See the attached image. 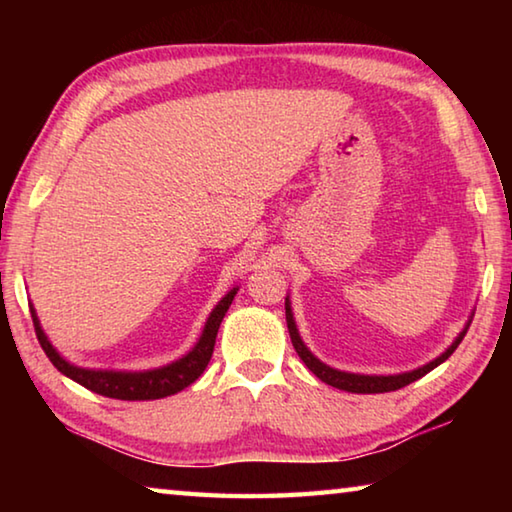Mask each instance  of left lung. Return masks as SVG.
<instances>
[{"instance_id":"left-lung-1","label":"left lung","mask_w":512,"mask_h":512,"mask_svg":"<svg viewBox=\"0 0 512 512\" xmlns=\"http://www.w3.org/2000/svg\"><path fill=\"white\" fill-rule=\"evenodd\" d=\"M284 309H287V327H289V336H291V343L293 348H296L298 357L305 361V366L314 372V375L325 381V384L334 386V388H341V391H348V393H391V391H397V388H404L409 386L411 381L420 379L427 375V372H431L433 368H438L440 363L447 361L449 357H452L454 350L458 348V343L463 341V336L467 334V327H470L472 320H467V325L461 334L456 336V341L449 345V348L440 354L438 359L429 361L427 366L422 368H415L411 372H402V375H354V372H343V370H334L325 366L323 361L316 359L314 354L309 352V348L305 343H302L300 334H298V327H296V320H293V311H291V302L287 298V302H284ZM474 316V314H472Z\"/></svg>"}]
</instances>
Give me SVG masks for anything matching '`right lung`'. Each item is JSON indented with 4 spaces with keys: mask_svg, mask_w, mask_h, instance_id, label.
<instances>
[{
    "mask_svg": "<svg viewBox=\"0 0 512 512\" xmlns=\"http://www.w3.org/2000/svg\"><path fill=\"white\" fill-rule=\"evenodd\" d=\"M237 296V287L225 293L221 298L219 305L212 309L210 318L203 327V334L198 343L192 348V352H187L183 359L169 363V366L155 368V370H144V372H121V370H88V368H79L74 363L65 361L60 354L56 352L54 345L49 343L47 334L42 332L40 320L36 316V309L31 305V318H33V327H36V336L42 345V350L49 357V361L63 372L65 377L74 379L76 384H81L88 388L92 393H99L103 397H112V400H160V397H167L173 393H180L183 388L203 375V370L207 368V363L212 359L214 352V343H216V332H219L221 320L225 316V311L230 309L232 300Z\"/></svg>",
    "mask_w": 512,
    "mask_h": 512,
    "instance_id": "add662e5",
    "label": "right lung"
}]
</instances>
